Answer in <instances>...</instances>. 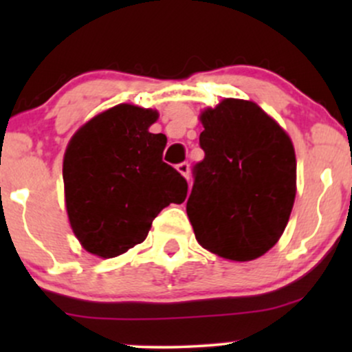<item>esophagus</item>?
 Masks as SVG:
<instances>
[{
    "label": "esophagus",
    "instance_id": "34e87169",
    "mask_svg": "<svg viewBox=\"0 0 352 352\" xmlns=\"http://www.w3.org/2000/svg\"><path fill=\"white\" fill-rule=\"evenodd\" d=\"M177 170H179L182 175L185 177V179H188V173H190V165H188V162H182V164H179L177 165Z\"/></svg>",
    "mask_w": 352,
    "mask_h": 352
}]
</instances>
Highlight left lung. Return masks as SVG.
<instances>
[{"label":"left lung","mask_w":352,"mask_h":352,"mask_svg":"<svg viewBox=\"0 0 352 352\" xmlns=\"http://www.w3.org/2000/svg\"><path fill=\"white\" fill-rule=\"evenodd\" d=\"M200 120L205 157L193 167L187 200L195 238L227 260H254L276 245L292 215V139L252 100L223 99Z\"/></svg>","instance_id":"8db88e82"}]
</instances>
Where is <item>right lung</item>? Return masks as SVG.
Returning a JSON list of instances; mask_svg holds the SVG:
<instances>
[{
	"label": "right lung",
	"mask_w": 352,
	"mask_h": 352,
	"mask_svg": "<svg viewBox=\"0 0 352 352\" xmlns=\"http://www.w3.org/2000/svg\"><path fill=\"white\" fill-rule=\"evenodd\" d=\"M157 111L120 104L76 132L64 153L69 223L80 245L114 258L142 243L153 218L187 197V180L165 164L164 134H152Z\"/></svg>",
	"instance_id": "1"
}]
</instances>
